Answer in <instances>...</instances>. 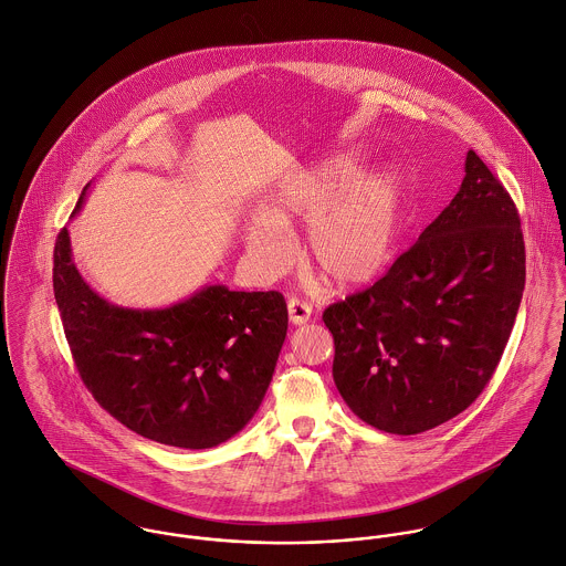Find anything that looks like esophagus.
Listing matches in <instances>:
<instances>
[{
    "label": "esophagus",
    "instance_id": "1",
    "mask_svg": "<svg viewBox=\"0 0 566 566\" xmlns=\"http://www.w3.org/2000/svg\"><path fill=\"white\" fill-rule=\"evenodd\" d=\"M311 317H313V306H311L308 302L297 300V297H291V300H289V319H291V324L302 326V324H306Z\"/></svg>",
    "mask_w": 566,
    "mask_h": 566
}]
</instances>
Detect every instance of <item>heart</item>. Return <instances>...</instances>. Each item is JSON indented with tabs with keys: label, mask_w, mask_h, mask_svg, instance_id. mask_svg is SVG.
<instances>
[{
	"label": "heart",
	"mask_w": 566,
	"mask_h": 566,
	"mask_svg": "<svg viewBox=\"0 0 566 566\" xmlns=\"http://www.w3.org/2000/svg\"><path fill=\"white\" fill-rule=\"evenodd\" d=\"M360 172L345 153L275 186L262 214L244 227V247L262 275H280L291 258L289 229L311 221L306 255L335 282L363 284L387 264L400 212V181L391 170Z\"/></svg>",
	"instance_id": "heart-1"
}]
</instances>
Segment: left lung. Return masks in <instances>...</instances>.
Wrapping results in <instances>:
<instances>
[{
	"label": "left lung",
	"instance_id": "1",
	"mask_svg": "<svg viewBox=\"0 0 566 566\" xmlns=\"http://www.w3.org/2000/svg\"><path fill=\"white\" fill-rule=\"evenodd\" d=\"M525 289L516 206L474 150L442 214L369 289L324 311L345 405L385 433L416 436L490 382Z\"/></svg>",
	"mask_w": 566,
	"mask_h": 566
}]
</instances>
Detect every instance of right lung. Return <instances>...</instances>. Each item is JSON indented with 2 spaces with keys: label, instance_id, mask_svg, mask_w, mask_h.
I'll return each instance as SVG.
<instances>
[{
  "label": "right lung",
  "instance_id": "right-lung-1",
  "mask_svg": "<svg viewBox=\"0 0 566 566\" xmlns=\"http://www.w3.org/2000/svg\"><path fill=\"white\" fill-rule=\"evenodd\" d=\"M52 280L78 374L126 429L201 451L233 438L258 411L286 339L282 293L214 284L168 308H122L78 273L67 227L54 244Z\"/></svg>",
  "mask_w": 566,
  "mask_h": 566
}]
</instances>
